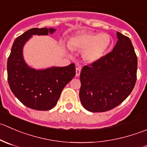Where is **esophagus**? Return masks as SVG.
<instances>
[{
    "instance_id": "esophagus-1",
    "label": "esophagus",
    "mask_w": 147,
    "mask_h": 147,
    "mask_svg": "<svg viewBox=\"0 0 147 147\" xmlns=\"http://www.w3.org/2000/svg\"><path fill=\"white\" fill-rule=\"evenodd\" d=\"M80 72H81L80 67H76V76L77 77L80 76Z\"/></svg>"
}]
</instances>
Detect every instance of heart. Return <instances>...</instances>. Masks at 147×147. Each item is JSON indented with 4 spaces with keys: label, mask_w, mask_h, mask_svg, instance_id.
<instances>
[{
    "label": "heart",
    "mask_w": 147,
    "mask_h": 147,
    "mask_svg": "<svg viewBox=\"0 0 147 147\" xmlns=\"http://www.w3.org/2000/svg\"><path fill=\"white\" fill-rule=\"evenodd\" d=\"M112 43L109 34L83 32L72 36L68 41L70 48L83 50L82 56L87 61H94L104 55Z\"/></svg>",
    "instance_id": "b5f03b06"
}]
</instances>
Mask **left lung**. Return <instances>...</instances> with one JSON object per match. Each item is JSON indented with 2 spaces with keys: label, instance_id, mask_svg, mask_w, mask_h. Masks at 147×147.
<instances>
[{
  "label": "left lung",
  "instance_id": "8db88e82",
  "mask_svg": "<svg viewBox=\"0 0 147 147\" xmlns=\"http://www.w3.org/2000/svg\"><path fill=\"white\" fill-rule=\"evenodd\" d=\"M112 52L80 72V99L92 112H107L120 105L131 92L137 81V57L131 40L117 32Z\"/></svg>",
  "mask_w": 147,
  "mask_h": 147
}]
</instances>
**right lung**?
Returning <instances> with one entry per match:
<instances>
[{
    "instance_id": "1",
    "label": "right lung",
    "mask_w": 147,
    "mask_h": 147,
    "mask_svg": "<svg viewBox=\"0 0 147 147\" xmlns=\"http://www.w3.org/2000/svg\"><path fill=\"white\" fill-rule=\"evenodd\" d=\"M55 31L47 28L28 30L15 40L8 59V81L12 92L23 105L36 110L53 109L64 87L76 73L73 63L63 67L36 70L25 63L23 47L28 39L32 35H47Z\"/></svg>"
}]
</instances>
